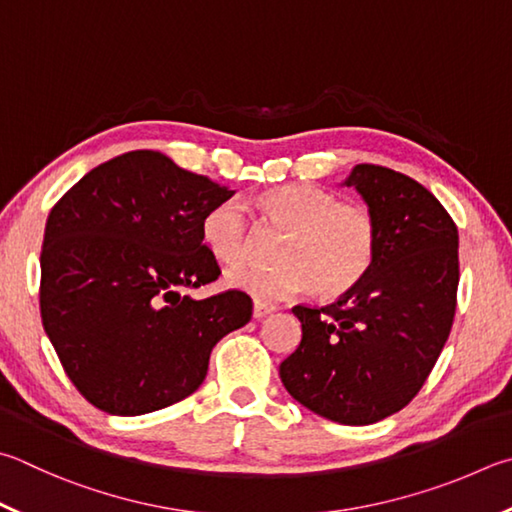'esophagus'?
<instances>
[{
    "mask_svg": "<svg viewBox=\"0 0 512 512\" xmlns=\"http://www.w3.org/2000/svg\"><path fill=\"white\" fill-rule=\"evenodd\" d=\"M273 311H275V306H268V304H262V302L253 304V318L255 320H262V318H266V315H271Z\"/></svg>",
    "mask_w": 512,
    "mask_h": 512,
    "instance_id": "esophagus-1",
    "label": "esophagus"
}]
</instances>
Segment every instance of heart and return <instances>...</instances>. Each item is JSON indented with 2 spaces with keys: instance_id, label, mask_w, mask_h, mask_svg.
Wrapping results in <instances>:
<instances>
[{
  "instance_id": "b5f03b06",
  "label": "heart",
  "mask_w": 512,
  "mask_h": 512,
  "mask_svg": "<svg viewBox=\"0 0 512 512\" xmlns=\"http://www.w3.org/2000/svg\"><path fill=\"white\" fill-rule=\"evenodd\" d=\"M264 219L286 232L277 262L232 266L226 282L253 295L257 302L291 300L315 288L320 297H338L356 288L374 264L380 228L369 206L340 201L336 194L311 183H288L257 199ZM201 239L210 255L235 264L250 250L248 221L237 201H221L201 221Z\"/></svg>"
}]
</instances>
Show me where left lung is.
Instances as JSON below:
<instances>
[{
    "label": "left lung",
    "instance_id": "1",
    "mask_svg": "<svg viewBox=\"0 0 512 512\" xmlns=\"http://www.w3.org/2000/svg\"><path fill=\"white\" fill-rule=\"evenodd\" d=\"M374 212L380 244L356 288L329 306H293L302 342L280 365L297 403L342 425H371L412 401L450 336L459 232L421 183L360 163L345 181Z\"/></svg>",
    "mask_w": 512,
    "mask_h": 512
}]
</instances>
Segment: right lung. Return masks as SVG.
Returning <instances> with one entry per match:
<instances>
[{
  "mask_svg": "<svg viewBox=\"0 0 512 512\" xmlns=\"http://www.w3.org/2000/svg\"><path fill=\"white\" fill-rule=\"evenodd\" d=\"M232 190L136 150L94 167L55 203L40 255L46 336L98 410L138 416L197 392L210 351L253 315L244 291L194 300L221 275L201 239Z\"/></svg>",
  "mask_w": 512,
  "mask_h": 512,
  "instance_id": "1",
  "label": "right lung"
}]
</instances>
